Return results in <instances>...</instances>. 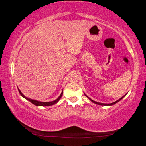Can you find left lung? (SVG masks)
Here are the masks:
<instances>
[{
  "label": "left lung",
  "instance_id": "1",
  "mask_svg": "<svg viewBox=\"0 0 146 146\" xmlns=\"http://www.w3.org/2000/svg\"><path fill=\"white\" fill-rule=\"evenodd\" d=\"M125 95H126V94H125ZM125 95H123V97H121L120 98H119V99H118V100H117V101H115V102H112V103H110V104H104V103H100V102H96V101H95V100H93L92 99H91V98H90V97H88V96L87 95H86V94H85V95L86 96V97H87L88 98H89V99H90L91 101V102H93V103H95L96 104H98V105H101V106H112V105H114V104H115L116 103H117L118 102H119V101L120 100H122V98H123V97H125Z\"/></svg>",
  "mask_w": 146,
  "mask_h": 146
}]
</instances>
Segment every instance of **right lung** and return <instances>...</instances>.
<instances>
[{"instance_id": "right-lung-1", "label": "right lung", "mask_w": 146, "mask_h": 146, "mask_svg": "<svg viewBox=\"0 0 146 146\" xmlns=\"http://www.w3.org/2000/svg\"><path fill=\"white\" fill-rule=\"evenodd\" d=\"M18 90H19V93H20V94H21V95L22 96V97L25 98V99L29 100V102H31L32 104H33L34 105L37 106H52L53 104H55L57 103L58 102V100L60 99V98L62 97V94H63V90H62L61 94L60 95V96H59V97L57 98V99H56L55 100H53V101H51V102H41V101L33 100V99H31V98H29L28 97H26V96H24L23 95V93L21 92V90H20L19 88H18Z\"/></svg>"}]
</instances>
